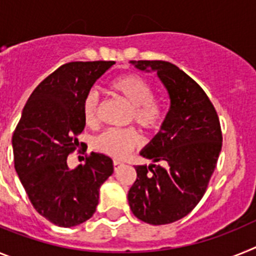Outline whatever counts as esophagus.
Masks as SVG:
<instances>
[{
	"label": "esophagus",
	"instance_id": "34e87169",
	"mask_svg": "<svg viewBox=\"0 0 256 256\" xmlns=\"http://www.w3.org/2000/svg\"><path fill=\"white\" fill-rule=\"evenodd\" d=\"M122 165H124L122 162H120V161H113V168H114V171L118 170V168H121Z\"/></svg>",
	"mask_w": 256,
	"mask_h": 256
}]
</instances>
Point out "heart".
<instances>
[{
	"instance_id": "b5f03b06",
	"label": "heart",
	"mask_w": 256,
	"mask_h": 256,
	"mask_svg": "<svg viewBox=\"0 0 256 256\" xmlns=\"http://www.w3.org/2000/svg\"><path fill=\"white\" fill-rule=\"evenodd\" d=\"M110 90L125 99L131 106L128 120L135 121L146 130H157L164 120V108L154 98V88L142 76L126 73L110 82ZM100 102L94 91H90L82 102V117L90 128L99 125ZM142 136L135 128H110L95 138L94 148L112 158L122 160L140 146Z\"/></svg>"
}]
</instances>
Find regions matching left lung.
Masks as SVG:
<instances>
[{"label":"left lung","instance_id":"8db88e82","mask_svg":"<svg viewBox=\"0 0 256 256\" xmlns=\"http://www.w3.org/2000/svg\"><path fill=\"white\" fill-rule=\"evenodd\" d=\"M157 72L170 96L161 130L140 152L158 165L135 166L128 198L132 214L153 226L174 223L197 206L208 190L222 150L220 122L201 86L164 60L131 62Z\"/></svg>","mask_w":256,"mask_h":256}]
</instances>
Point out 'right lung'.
Listing matches in <instances>:
<instances>
[{
    "label": "right lung",
    "mask_w": 256,
    "mask_h": 256,
    "mask_svg": "<svg viewBox=\"0 0 256 256\" xmlns=\"http://www.w3.org/2000/svg\"><path fill=\"white\" fill-rule=\"evenodd\" d=\"M114 62H70L33 90L12 135L14 166L36 211L70 228L94 215L99 188L113 174V161L91 152L70 170L66 158L85 128L82 102ZM82 144V143H81Z\"/></svg>",
    "instance_id": "right-lung-1"
}]
</instances>
